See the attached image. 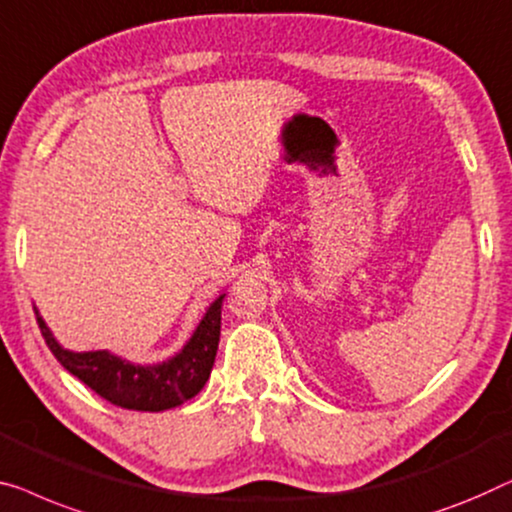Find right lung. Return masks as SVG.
Listing matches in <instances>:
<instances>
[{"label": "right lung", "instance_id": "1", "mask_svg": "<svg viewBox=\"0 0 512 512\" xmlns=\"http://www.w3.org/2000/svg\"><path fill=\"white\" fill-rule=\"evenodd\" d=\"M224 298L226 293H221L210 302L194 335L173 358L154 365H138L110 351H69L57 342L39 309L34 307V311L43 339L66 372L78 376L110 404L131 411L159 413L189 402L210 379L219 348Z\"/></svg>", "mask_w": 512, "mask_h": 512}]
</instances>
